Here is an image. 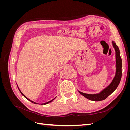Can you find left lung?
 <instances>
[{
	"instance_id": "left-lung-1",
	"label": "left lung",
	"mask_w": 130,
	"mask_h": 130,
	"mask_svg": "<svg viewBox=\"0 0 130 130\" xmlns=\"http://www.w3.org/2000/svg\"><path fill=\"white\" fill-rule=\"evenodd\" d=\"M112 45L116 52V73L112 81L107 87L103 89L99 93L96 94H87L81 92L78 90V92L80 94L87 99L95 101H99L105 100L109 95L115 91L118 86L121 78V68H122V60L120 57V50L116 43L112 41Z\"/></svg>"
}]
</instances>
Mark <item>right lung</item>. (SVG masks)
Here are the masks:
<instances>
[{
  "mask_svg": "<svg viewBox=\"0 0 130 130\" xmlns=\"http://www.w3.org/2000/svg\"><path fill=\"white\" fill-rule=\"evenodd\" d=\"M17 87H18V89H19V92H21V94H22V95L23 96H24L25 98H26V99H27V100H29V101H31V102H32V103H33L34 104H37V103H35V102H34V101H32V100H31L30 99H29V98H27V97H26L24 95V94H23L22 93V92L21 91V90H20V89H19V88H18V86H17ZM55 98H56V97L55 98H54V99H52V100H50V101H48V102H46V103H43V104H41V105H46V104H49V103H51V102H52V101H53L55 99Z\"/></svg>",
  "mask_w": 130,
  "mask_h": 130,
  "instance_id": "1",
  "label": "right lung"
}]
</instances>
